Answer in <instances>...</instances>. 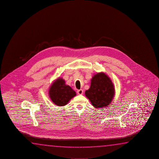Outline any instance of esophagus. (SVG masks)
<instances>
[{"label": "esophagus", "instance_id": "obj_1", "mask_svg": "<svg viewBox=\"0 0 159 159\" xmlns=\"http://www.w3.org/2000/svg\"><path fill=\"white\" fill-rule=\"evenodd\" d=\"M83 93H84V91L82 90V89H79L77 91V93L78 94H83Z\"/></svg>", "mask_w": 159, "mask_h": 159}]
</instances>
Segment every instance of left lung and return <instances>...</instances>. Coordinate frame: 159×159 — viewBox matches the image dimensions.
<instances>
[{"instance_id":"left-lung-1","label":"left lung","mask_w":159,"mask_h":159,"mask_svg":"<svg viewBox=\"0 0 159 159\" xmlns=\"http://www.w3.org/2000/svg\"><path fill=\"white\" fill-rule=\"evenodd\" d=\"M115 89L110 78L104 72L94 75L91 81V86L85 91V95L96 108L106 107L112 101Z\"/></svg>"}]
</instances>
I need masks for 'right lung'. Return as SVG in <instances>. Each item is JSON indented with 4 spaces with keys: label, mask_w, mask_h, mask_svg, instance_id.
Returning <instances> with one entry per match:
<instances>
[{
    "label": "right lung",
    "mask_w": 159,
    "mask_h": 159,
    "mask_svg": "<svg viewBox=\"0 0 159 159\" xmlns=\"http://www.w3.org/2000/svg\"><path fill=\"white\" fill-rule=\"evenodd\" d=\"M49 96L55 105L64 106L76 95L75 92L65 84L62 78H57L53 82L49 89Z\"/></svg>",
    "instance_id": "1"
}]
</instances>
